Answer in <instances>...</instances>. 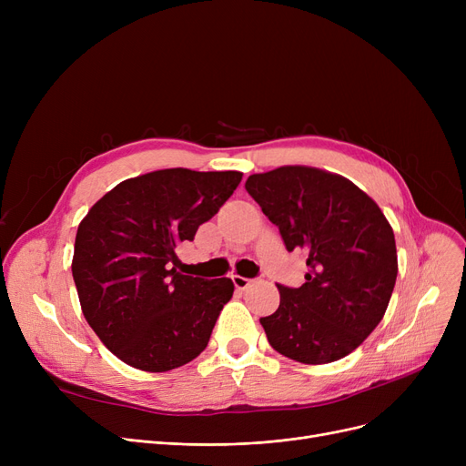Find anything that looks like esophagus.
Masks as SVG:
<instances>
[{
  "instance_id": "34e87169",
  "label": "esophagus",
  "mask_w": 466,
  "mask_h": 466,
  "mask_svg": "<svg viewBox=\"0 0 466 466\" xmlns=\"http://www.w3.org/2000/svg\"><path fill=\"white\" fill-rule=\"evenodd\" d=\"M232 281H234V287H236V289H239V290H246V289L253 283V279H249V278H241V276H238V274H234V276H232Z\"/></svg>"
}]
</instances>
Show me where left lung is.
<instances>
[{
  "label": "left lung",
  "mask_w": 466,
  "mask_h": 466,
  "mask_svg": "<svg viewBox=\"0 0 466 466\" xmlns=\"http://www.w3.org/2000/svg\"><path fill=\"white\" fill-rule=\"evenodd\" d=\"M287 251L308 255L306 283L278 285L279 308L262 317L270 346L304 364L355 351L383 319L399 262L380 206L350 179L309 166H281L246 181Z\"/></svg>",
  "instance_id": "8db88e82"
}]
</instances>
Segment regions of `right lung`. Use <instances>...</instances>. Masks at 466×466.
I'll return each mask as SVG.
<instances>
[{"instance_id":"right-lung-1","label":"right lung","mask_w":466,"mask_h":466,"mask_svg":"<svg viewBox=\"0 0 466 466\" xmlns=\"http://www.w3.org/2000/svg\"><path fill=\"white\" fill-rule=\"evenodd\" d=\"M241 176L157 169L118 183L81 220L73 281L85 319L122 362L167 372L206 350L234 283L181 274L176 251L230 198Z\"/></svg>"}]
</instances>
